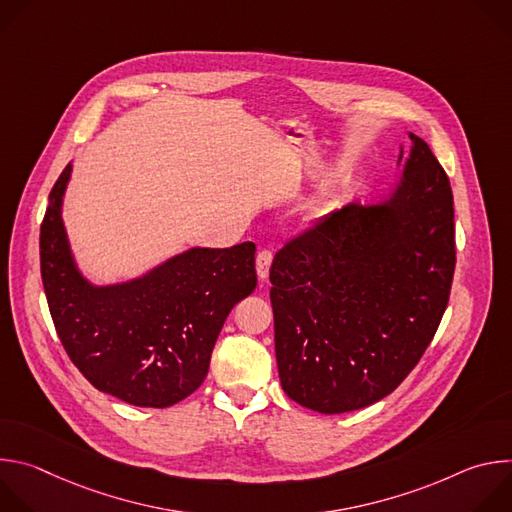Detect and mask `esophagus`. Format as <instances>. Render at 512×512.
I'll use <instances>...</instances> for the list:
<instances>
[{"mask_svg":"<svg viewBox=\"0 0 512 512\" xmlns=\"http://www.w3.org/2000/svg\"><path fill=\"white\" fill-rule=\"evenodd\" d=\"M271 261H273V251H269V249L259 251V255H257V275H259V279H261V281H265V279H267V275H269V267H271Z\"/></svg>","mask_w":512,"mask_h":512,"instance_id":"obj_1","label":"esophagus"}]
</instances>
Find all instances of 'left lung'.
<instances>
[{"mask_svg":"<svg viewBox=\"0 0 512 512\" xmlns=\"http://www.w3.org/2000/svg\"><path fill=\"white\" fill-rule=\"evenodd\" d=\"M409 137V160L387 202H350L273 259L279 381L312 411L346 413L393 393L448 308L454 196L429 145Z\"/></svg>","mask_w":512,"mask_h":512,"instance_id":"8db88e82","label":"left lung"}]
</instances>
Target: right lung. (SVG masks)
<instances>
[{
	"instance_id": "add662e5",
	"label": "right lung",
	"mask_w": 512,
	"mask_h": 512,
	"mask_svg": "<svg viewBox=\"0 0 512 512\" xmlns=\"http://www.w3.org/2000/svg\"><path fill=\"white\" fill-rule=\"evenodd\" d=\"M68 164L40 227V271L56 334L99 391L137 407H170L204 381L229 312L257 285L255 245L194 247L143 277L89 283L62 225Z\"/></svg>"
}]
</instances>
